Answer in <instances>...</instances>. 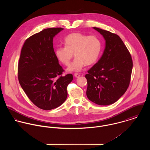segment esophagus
I'll return each mask as SVG.
<instances>
[{
	"instance_id": "1",
	"label": "esophagus",
	"mask_w": 150,
	"mask_h": 150,
	"mask_svg": "<svg viewBox=\"0 0 150 150\" xmlns=\"http://www.w3.org/2000/svg\"><path fill=\"white\" fill-rule=\"evenodd\" d=\"M74 76L76 77H77V78H79V77L80 76V75L79 74H77V73H74Z\"/></svg>"
}]
</instances>
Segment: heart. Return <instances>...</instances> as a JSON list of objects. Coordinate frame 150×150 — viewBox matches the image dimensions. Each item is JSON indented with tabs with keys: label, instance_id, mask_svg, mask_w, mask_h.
I'll use <instances>...</instances> for the list:
<instances>
[{
	"label": "heart",
	"instance_id": "1",
	"mask_svg": "<svg viewBox=\"0 0 150 150\" xmlns=\"http://www.w3.org/2000/svg\"><path fill=\"white\" fill-rule=\"evenodd\" d=\"M64 47H58L55 54L59 62L69 66L73 57L76 58L68 67L69 71H80L85 65L95 64L99 59L103 44L101 39L95 35L80 33L68 35L64 39Z\"/></svg>",
	"mask_w": 150,
	"mask_h": 150
}]
</instances>
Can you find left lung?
Returning a JSON list of instances; mask_svg holds the SVG:
<instances>
[{"label":"left lung","instance_id":"left-lung-1","mask_svg":"<svg viewBox=\"0 0 150 150\" xmlns=\"http://www.w3.org/2000/svg\"><path fill=\"white\" fill-rule=\"evenodd\" d=\"M105 40V48L98 62L86 75V96L98 105L117 102L128 88L132 71L131 55L121 39L116 34L96 27Z\"/></svg>","mask_w":150,"mask_h":150}]
</instances>
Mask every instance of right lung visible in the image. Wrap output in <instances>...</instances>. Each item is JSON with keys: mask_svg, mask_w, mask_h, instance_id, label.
I'll use <instances>...</instances> for the list:
<instances>
[{"mask_svg": "<svg viewBox=\"0 0 150 150\" xmlns=\"http://www.w3.org/2000/svg\"><path fill=\"white\" fill-rule=\"evenodd\" d=\"M62 28L45 29L26 40L18 67L22 88L37 107L50 110L60 106L67 96V86L73 75L62 76L53 48V39Z\"/></svg>", "mask_w": 150, "mask_h": 150, "instance_id": "obj_1", "label": "right lung"}]
</instances>
